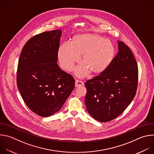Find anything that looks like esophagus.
<instances>
[{"instance_id": "obj_1", "label": "esophagus", "mask_w": 154, "mask_h": 154, "mask_svg": "<svg viewBox=\"0 0 154 154\" xmlns=\"http://www.w3.org/2000/svg\"><path fill=\"white\" fill-rule=\"evenodd\" d=\"M84 85V83L81 82V81H79L78 80H76L75 82V87H79V86H83Z\"/></svg>"}]
</instances>
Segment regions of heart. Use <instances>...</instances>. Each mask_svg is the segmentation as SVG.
<instances>
[{
  "label": "heart",
  "mask_w": 154,
  "mask_h": 154,
  "mask_svg": "<svg viewBox=\"0 0 154 154\" xmlns=\"http://www.w3.org/2000/svg\"><path fill=\"white\" fill-rule=\"evenodd\" d=\"M61 67L71 70L81 56L82 66L77 74L86 75L90 72L97 76L104 73L112 64L116 55L114 44L105 38L94 33H81L72 36L68 44H62L57 52Z\"/></svg>",
  "instance_id": "obj_1"
}]
</instances>
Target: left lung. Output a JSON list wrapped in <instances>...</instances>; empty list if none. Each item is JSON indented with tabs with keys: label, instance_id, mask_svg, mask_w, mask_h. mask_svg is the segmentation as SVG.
I'll return each instance as SVG.
<instances>
[{
	"label": "left lung",
	"instance_id": "obj_1",
	"mask_svg": "<svg viewBox=\"0 0 154 154\" xmlns=\"http://www.w3.org/2000/svg\"><path fill=\"white\" fill-rule=\"evenodd\" d=\"M118 51L112 64L102 74L86 81L85 102L89 114L105 122L119 116L134 99L138 69L129 48L118 41Z\"/></svg>",
	"mask_w": 154,
	"mask_h": 154
}]
</instances>
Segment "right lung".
I'll use <instances>...</instances> for the list:
<instances>
[{"instance_id": "obj_1", "label": "right lung", "mask_w": 154, "mask_h": 154, "mask_svg": "<svg viewBox=\"0 0 154 154\" xmlns=\"http://www.w3.org/2000/svg\"><path fill=\"white\" fill-rule=\"evenodd\" d=\"M62 31L45 32L30 38L19 57L17 85L24 102L36 115L60 111L74 88L75 80L57 64Z\"/></svg>"}]
</instances>
